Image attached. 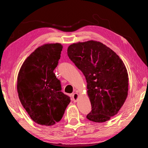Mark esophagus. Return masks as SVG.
Wrapping results in <instances>:
<instances>
[{
    "mask_svg": "<svg viewBox=\"0 0 148 148\" xmlns=\"http://www.w3.org/2000/svg\"><path fill=\"white\" fill-rule=\"evenodd\" d=\"M79 97V94L77 92H75L72 95V98H73V100L74 102H77L78 99Z\"/></svg>",
    "mask_w": 148,
    "mask_h": 148,
    "instance_id": "34e87169",
    "label": "esophagus"
}]
</instances>
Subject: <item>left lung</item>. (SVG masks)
Segmentation results:
<instances>
[{
	"label": "left lung",
	"instance_id": "left-lung-1",
	"mask_svg": "<svg viewBox=\"0 0 148 148\" xmlns=\"http://www.w3.org/2000/svg\"><path fill=\"white\" fill-rule=\"evenodd\" d=\"M67 53L86 79L92 109L86 118L97 123L109 120L128 96V75L123 61L105 44L93 40L71 44Z\"/></svg>",
	"mask_w": 148,
	"mask_h": 148
}]
</instances>
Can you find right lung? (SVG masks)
Segmentation results:
<instances>
[{"instance_id": "obj_1", "label": "right lung", "mask_w": 148, "mask_h": 148, "mask_svg": "<svg viewBox=\"0 0 148 148\" xmlns=\"http://www.w3.org/2000/svg\"><path fill=\"white\" fill-rule=\"evenodd\" d=\"M63 46L45 44L26 58L17 77V92L22 106L34 122L51 126L59 122L70 102L61 91L60 80L53 70Z\"/></svg>"}]
</instances>
